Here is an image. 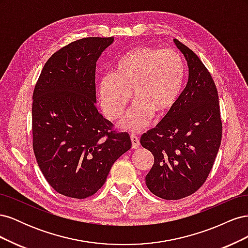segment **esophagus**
Masks as SVG:
<instances>
[{
	"mask_svg": "<svg viewBox=\"0 0 248 248\" xmlns=\"http://www.w3.org/2000/svg\"><path fill=\"white\" fill-rule=\"evenodd\" d=\"M131 140V144H132V149H138L140 148V140L136 137V136H131L130 137Z\"/></svg>",
	"mask_w": 248,
	"mask_h": 248,
	"instance_id": "obj_1",
	"label": "esophagus"
}]
</instances>
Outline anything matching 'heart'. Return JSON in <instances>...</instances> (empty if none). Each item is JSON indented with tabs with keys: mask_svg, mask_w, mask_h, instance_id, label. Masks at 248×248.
<instances>
[{
	"mask_svg": "<svg viewBox=\"0 0 248 248\" xmlns=\"http://www.w3.org/2000/svg\"><path fill=\"white\" fill-rule=\"evenodd\" d=\"M185 67L179 51L151 46L132 48L119 60L114 74L103 76L97 86L103 114L108 120L122 116L131 98L134 106L121 120L122 129L137 133L175 107L182 91Z\"/></svg>",
	"mask_w": 248,
	"mask_h": 248,
	"instance_id": "b5f03b06",
	"label": "heart"
}]
</instances>
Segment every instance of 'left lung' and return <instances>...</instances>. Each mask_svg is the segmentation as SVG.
Returning <instances> with one entry per match:
<instances>
[{
  "label": "left lung",
  "mask_w": 248,
  "mask_h": 248,
  "mask_svg": "<svg viewBox=\"0 0 248 248\" xmlns=\"http://www.w3.org/2000/svg\"><path fill=\"white\" fill-rule=\"evenodd\" d=\"M188 65V81L177 103L140 145L152 152L154 163L146 185L163 200L196 192L212 170L221 142L218 93L211 74L194 52L174 39Z\"/></svg>",
  "instance_id": "obj_1"
}]
</instances>
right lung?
<instances>
[{"mask_svg": "<svg viewBox=\"0 0 248 248\" xmlns=\"http://www.w3.org/2000/svg\"><path fill=\"white\" fill-rule=\"evenodd\" d=\"M112 42L114 37H88L59 49L34 89V154L46 181L65 197L93 196L131 148L129 134L112 130L96 107V62Z\"/></svg>", "mask_w": 248, "mask_h": 248, "instance_id": "right-lung-1", "label": "right lung"}]
</instances>
